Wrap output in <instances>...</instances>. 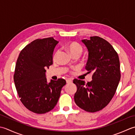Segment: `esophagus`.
Returning <instances> with one entry per match:
<instances>
[{
  "label": "esophagus",
  "mask_w": 135,
  "mask_h": 135,
  "mask_svg": "<svg viewBox=\"0 0 135 135\" xmlns=\"http://www.w3.org/2000/svg\"><path fill=\"white\" fill-rule=\"evenodd\" d=\"M72 81H73L72 79H68L66 80V83H72Z\"/></svg>",
  "instance_id": "esophagus-1"
}]
</instances>
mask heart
Here are the masks:
<instances>
[{
  "mask_svg": "<svg viewBox=\"0 0 135 135\" xmlns=\"http://www.w3.org/2000/svg\"><path fill=\"white\" fill-rule=\"evenodd\" d=\"M66 48L71 55L75 54H79L80 55L81 54L82 51H83V48H82L81 45H80L79 43H77L75 42H72L66 45ZM58 53L59 51H57L55 54L54 59H55L56 58Z\"/></svg>",
  "mask_w": 135,
  "mask_h": 135,
  "instance_id": "heart-1",
  "label": "heart"
}]
</instances>
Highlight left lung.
<instances>
[{
    "mask_svg": "<svg viewBox=\"0 0 135 135\" xmlns=\"http://www.w3.org/2000/svg\"><path fill=\"white\" fill-rule=\"evenodd\" d=\"M89 52L85 69L92 72V80L86 84L74 79L77 86L75 102L84 111L94 112L103 109L111 101L120 79L118 55L113 46L102 38L91 37L82 40Z\"/></svg>",
    "mask_w": 135,
    "mask_h": 135,
    "instance_id": "obj_1",
    "label": "left lung"
}]
</instances>
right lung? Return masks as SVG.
Here are the masks:
<instances>
[{
	"label": "right lung",
	"mask_w": 135,
	"mask_h": 135,
	"mask_svg": "<svg viewBox=\"0 0 135 135\" xmlns=\"http://www.w3.org/2000/svg\"><path fill=\"white\" fill-rule=\"evenodd\" d=\"M59 42L53 37L37 39L22 50L16 64L14 81L21 103L34 113L45 114L56 106L62 88L59 79L47 81L46 68L53 64L54 48Z\"/></svg>",
	"instance_id": "add662e5"
}]
</instances>
